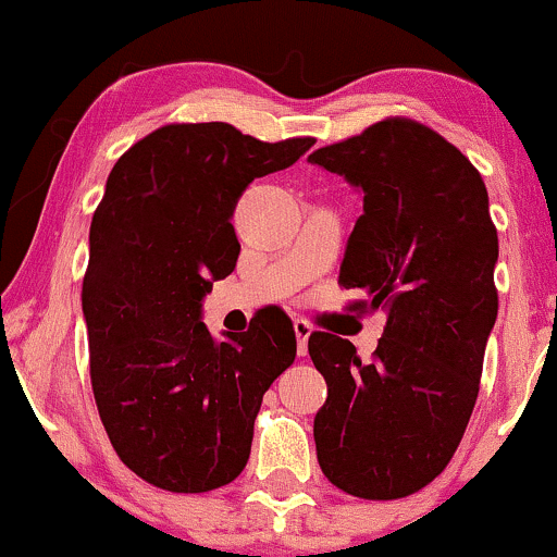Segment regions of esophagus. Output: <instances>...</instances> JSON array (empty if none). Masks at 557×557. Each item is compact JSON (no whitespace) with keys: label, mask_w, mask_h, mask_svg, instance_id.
Here are the masks:
<instances>
[{"label":"esophagus","mask_w":557,"mask_h":557,"mask_svg":"<svg viewBox=\"0 0 557 557\" xmlns=\"http://www.w3.org/2000/svg\"><path fill=\"white\" fill-rule=\"evenodd\" d=\"M293 330H296V337H298V356H306V350H309L311 324L306 322V319H296V324H293Z\"/></svg>","instance_id":"obj_1"}]
</instances>
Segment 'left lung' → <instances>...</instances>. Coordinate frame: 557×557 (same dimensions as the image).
<instances>
[{"mask_svg": "<svg viewBox=\"0 0 557 557\" xmlns=\"http://www.w3.org/2000/svg\"><path fill=\"white\" fill-rule=\"evenodd\" d=\"M309 162L363 194L337 283L387 314L372 359L311 332L327 382L317 458L337 490L398 500L432 482L461 445L497 319V230L482 175L450 140L408 117L322 146Z\"/></svg>", "mask_w": 557, "mask_h": 557, "instance_id": "8db88e82", "label": "left lung"}]
</instances>
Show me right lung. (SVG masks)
<instances>
[{"label":"right lung","mask_w":557,"mask_h":557,"mask_svg":"<svg viewBox=\"0 0 557 557\" xmlns=\"http://www.w3.org/2000/svg\"><path fill=\"white\" fill-rule=\"evenodd\" d=\"M311 146L309 136L267 144L227 123H170L107 177L81 293L94 400L120 461L159 490L233 482L261 398L296 361L283 311L227 337L198 317L212 280L238 261L230 216L246 185Z\"/></svg>","instance_id":"1"}]
</instances>
